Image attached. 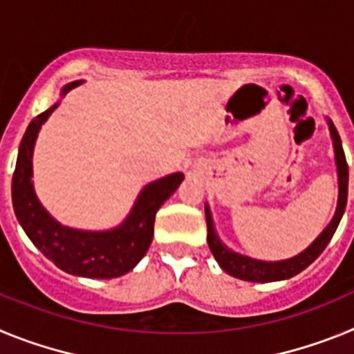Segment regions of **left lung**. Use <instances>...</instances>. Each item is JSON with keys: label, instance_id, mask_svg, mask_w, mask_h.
<instances>
[{"label": "left lung", "instance_id": "left-lung-1", "mask_svg": "<svg viewBox=\"0 0 354 354\" xmlns=\"http://www.w3.org/2000/svg\"><path fill=\"white\" fill-rule=\"evenodd\" d=\"M330 126L331 140H333V149H335V162H337V175H339V202H337L335 214L331 218L330 225L324 228L321 236L312 243L305 252L298 253L296 257L286 259V261L277 262H266L257 261V259L246 257L241 253L232 252L223 245L214 230V223H212V216L209 211V205L205 204V220H207V245L211 248L212 255H214L216 262L220 264L223 271L228 274L239 278V280H246V282H277V280H287L292 278L294 274L301 273L306 270L315 259L324 252L330 239L335 234L337 227H339L342 214L346 211V202H348V183H349V170L348 162H346V156H344L342 142L337 133L335 126L328 120Z\"/></svg>", "mask_w": 354, "mask_h": 354}]
</instances>
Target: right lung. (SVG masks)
<instances>
[{
  "mask_svg": "<svg viewBox=\"0 0 354 354\" xmlns=\"http://www.w3.org/2000/svg\"><path fill=\"white\" fill-rule=\"evenodd\" d=\"M81 84L72 81L62 88V97ZM58 102L30 122L19 145L17 162L12 177V202L19 223L40 252L68 274L86 278H117L129 273L143 259L154 236V220L165 200L183 183L180 171L147 184L133 209L118 227L104 232H88L64 227L51 218L39 202L31 183L33 147L37 134Z\"/></svg>",
  "mask_w": 354,
  "mask_h": 354,
  "instance_id": "obj_1",
  "label": "right lung"
}]
</instances>
